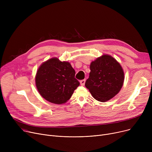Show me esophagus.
Here are the masks:
<instances>
[{"label":"esophagus","instance_id":"obj_1","mask_svg":"<svg viewBox=\"0 0 152 152\" xmlns=\"http://www.w3.org/2000/svg\"><path fill=\"white\" fill-rule=\"evenodd\" d=\"M85 82H86V79H83V80H81V81H80L81 85V86H84Z\"/></svg>","mask_w":152,"mask_h":152}]
</instances>
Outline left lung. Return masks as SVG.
<instances>
[{"label": "left lung", "instance_id": "1", "mask_svg": "<svg viewBox=\"0 0 152 152\" xmlns=\"http://www.w3.org/2000/svg\"><path fill=\"white\" fill-rule=\"evenodd\" d=\"M90 69L85 86L95 100L105 102L120 91L124 74L120 64L113 57L103 55L91 62Z\"/></svg>", "mask_w": 152, "mask_h": 152}]
</instances>
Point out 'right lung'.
Here are the masks:
<instances>
[{
	"mask_svg": "<svg viewBox=\"0 0 152 152\" xmlns=\"http://www.w3.org/2000/svg\"><path fill=\"white\" fill-rule=\"evenodd\" d=\"M75 71L68 61L52 58L39 66L36 75L38 92L46 100L55 104L66 103L79 86Z\"/></svg>",
	"mask_w": 152,
	"mask_h": 152,
	"instance_id": "obj_1",
	"label": "right lung"
}]
</instances>
